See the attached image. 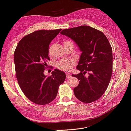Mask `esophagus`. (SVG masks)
Here are the masks:
<instances>
[{"mask_svg": "<svg viewBox=\"0 0 131 131\" xmlns=\"http://www.w3.org/2000/svg\"><path fill=\"white\" fill-rule=\"evenodd\" d=\"M66 78H70L71 77H72V75H71L69 73H66Z\"/></svg>", "mask_w": 131, "mask_h": 131, "instance_id": "34e87169", "label": "esophagus"}]
</instances>
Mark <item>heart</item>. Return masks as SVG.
I'll list each match as a JSON object with an SVG mask.
<instances>
[{
    "label": "heart",
    "mask_w": 131,
    "mask_h": 131,
    "mask_svg": "<svg viewBox=\"0 0 131 131\" xmlns=\"http://www.w3.org/2000/svg\"><path fill=\"white\" fill-rule=\"evenodd\" d=\"M69 42V41H65ZM75 64V61L73 59H63L57 63V68L63 71H69L73 68Z\"/></svg>",
    "instance_id": "b5f03b06"
}]
</instances>
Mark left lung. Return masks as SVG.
<instances>
[{"instance_id": "8db88e82", "label": "left lung", "mask_w": 131, "mask_h": 131, "mask_svg": "<svg viewBox=\"0 0 131 131\" xmlns=\"http://www.w3.org/2000/svg\"><path fill=\"white\" fill-rule=\"evenodd\" d=\"M61 34L73 39L82 51L77 66L81 72L72 74L79 81L74 88L75 96L84 103L97 100L106 91L112 73V49L108 39L103 32L88 26L64 29Z\"/></svg>"}]
</instances>
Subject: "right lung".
<instances>
[{"label":"right lung","mask_w":131,"mask_h":131,"mask_svg":"<svg viewBox=\"0 0 131 131\" xmlns=\"http://www.w3.org/2000/svg\"><path fill=\"white\" fill-rule=\"evenodd\" d=\"M61 30L35 31L22 38L14 52L19 85L27 98L38 105H46L55 99L66 78L65 73L57 69L49 77L43 73L50 60L49 45Z\"/></svg>","instance_id":"obj_1"}]
</instances>
